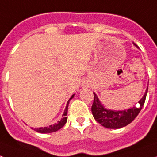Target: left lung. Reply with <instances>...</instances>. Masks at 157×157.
I'll use <instances>...</instances> for the list:
<instances>
[{"label":"left lung","mask_w":157,"mask_h":157,"mask_svg":"<svg viewBox=\"0 0 157 157\" xmlns=\"http://www.w3.org/2000/svg\"><path fill=\"white\" fill-rule=\"evenodd\" d=\"M135 46L137 45L133 44ZM148 90V86L146 90L145 94L138 101L139 106H133L124 110H113L108 109L99 100L96 94L94 92V102L92 105L91 111L93 117L96 121L106 128L118 129L128 125L133 121L135 118L138 115L142 106L145 103L147 93Z\"/></svg>","instance_id":"left-lung-1"}]
</instances>
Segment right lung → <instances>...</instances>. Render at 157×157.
Here are the masks:
<instances>
[{
    "label": "right lung",
    "mask_w": 157,
    "mask_h": 157,
    "mask_svg": "<svg viewBox=\"0 0 157 157\" xmlns=\"http://www.w3.org/2000/svg\"><path fill=\"white\" fill-rule=\"evenodd\" d=\"M74 95L75 94H72L71 98L69 99V100L67 103V106H66V109L64 112H63V118H61V120L59 121H57V123H55L54 124H52V125H49V126L48 127H42V128H34L33 130L36 132H40V133H51V132H54L58 131L59 129H61L63 128L64 125L66 124L67 121V110H68V105H69V102H70V100L74 97Z\"/></svg>",
    "instance_id": "obj_1"
}]
</instances>
